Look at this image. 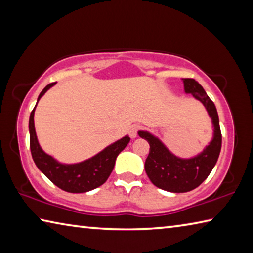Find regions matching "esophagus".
Returning a JSON list of instances; mask_svg holds the SVG:
<instances>
[{
    "instance_id": "obj_1",
    "label": "esophagus",
    "mask_w": 253,
    "mask_h": 253,
    "mask_svg": "<svg viewBox=\"0 0 253 253\" xmlns=\"http://www.w3.org/2000/svg\"><path fill=\"white\" fill-rule=\"evenodd\" d=\"M139 129V126L138 125H132L129 127V129H128V134L131 137V138H136L137 137V131Z\"/></svg>"
}]
</instances>
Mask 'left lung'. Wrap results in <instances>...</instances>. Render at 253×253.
<instances>
[{
	"label": "left lung",
	"instance_id": "1",
	"mask_svg": "<svg viewBox=\"0 0 253 253\" xmlns=\"http://www.w3.org/2000/svg\"><path fill=\"white\" fill-rule=\"evenodd\" d=\"M182 80L185 93H191L196 100L202 102L212 119L213 137L208 146L194 157L181 158L174 155L155 135L146 130L138 131V135L149 144V154L145 162L147 176L155 186L173 193H185L202 184L215 166L222 145L215 105L198 81L191 78Z\"/></svg>",
	"mask_w": 253,
	"mask_h": 253
}]
</instances>
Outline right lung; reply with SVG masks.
Returning a JSON list of instances; mask_svg holds the SVG:
<instances>
[{"label": "right lung", "instance_id": "obj_1", "mask_svg": "<svg viewBox=\"0 0 253 253\" xmlns=\"http://www.w3.org/2000/svg\"><path fill=\"white\" fill-rule=\"evenodd\" d=\"M57 83L49 84L40 92L37 105L41 97ZM36 105V107H37ZM34 107L29 119L30 149L37 168L48 177L54 185L69 193H85L104 184L113 172L115 162L124 148L129 143V136L126 135L117 142L110 144L88 160L75 164H63L58 162L41 148L34 128Z\"/></svg>", "mask_w": 253, "mask_h": 253}]
</instances>
